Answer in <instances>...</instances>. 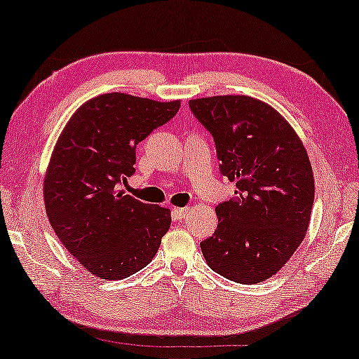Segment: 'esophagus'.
Returning a JSON list of instances; mask_svg holds the SVG:
<instances>
[{"instance_id": "34e87169", "label": "esophagus", "mask_w": 359, "mask_h": 359, "mask_svg": "<svg viewBox=\"0 0 359 359\" xmlns=\"http://www.w3.org/2000/svg\"><path fill=\"white\" fill-rule=\"evenodd\" d=\"M187 211H189V208L184 207V208H173V216L176 219H183L184 216L187 215Z\"/></svg>"}]
</instances>
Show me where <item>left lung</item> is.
Instances as JSON below:
<instances>
[{
  "instance_id": "left-lung-1",
  "label": "left lung",
  "mask_w": 359,
  "mask_h": 359,
  "mask_svg": "<svg viewBox=\"0 0 359 359\" xmlns=\"http://www.w3.org/2000/svg\"><path fill=\"white\" fill-rule=\"evenodd\" d=\"M213 137L235 197L216 207L218 227L201 243L210 269L235 283L272 277L302 243L315 184L307 151L277 111L246 95L191 100Z\"/></svg>"
}]
</instances>
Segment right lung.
Wrapping results in <instances>:
<instances>
[{
  "label": "right lung",
  "instance_id": "1",
  "mask_svg": "<svg viewBox=\"0 0 359 359\" xmlns=\"http://www.w3.org/2000/svg\"><path fill=\"white\" fill-rule=\"evenodd\" d=\"M176 102L104 93L76 111L44 180L46 213L65 248L89 272L122 280L148 266L172 224L168 208L121 191L137 144L175 117Z\"/></svg>",
  "mask_w": 359,
  "mask_h": 359
}]
</instances>
